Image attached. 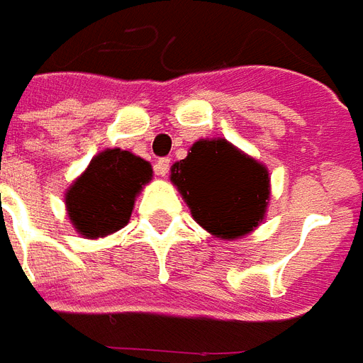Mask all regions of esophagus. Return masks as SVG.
Segmentation results:
<instances>
[{"label":"esophagus","mask_w":363,"mask_h":363,"mask_svg":"<svg viewBox=\"0 0 363 363\" xmlns=\"http://www.w3.org/2000/svg\"><path fill=\"white\" fill-rule=\"evenodd\" d=\"M155 171H157V174H161V177L169 174V171H171V159L169 157L159 159L157 165H155Z\"/></svg>","instance_id":"34e87169"}]
</instances>
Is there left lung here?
I'll use <instances>...</instances> for the list:
<instances>
[{"mask_svg":"<svg viewBox=\"0 0 363 363\" xmlns=\"http://www.w3.org/2000/svg\"><path fill=\"white\" fill-rule=\"evenodd\" d=\"M192 218L221 239H237L262 221L268 171L225 140H200L171 169Z\"/></svg>","mask_w":363,"mask_h":363,"instance_id":"1","label":"left lung"}]
</instances>
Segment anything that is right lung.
Returning <instances> with one entry per match:
<instances>
[{"label":"right lung","instance_id":"obj_1","mask_svg":"<svg viewBox=\"0 0 363 363\" xmlns=\"http://www.w3.org/2000/svg\"><path fill=\"white\" fill-rule=\"evenodd\" d=\"M151 181V165L134 153L106 150L69 186V220L85 237L96 239L124 228L134 210L135 194Z\"/></svg>","mask_w":363,"mask_h":363}]
</instances>
